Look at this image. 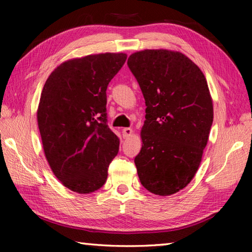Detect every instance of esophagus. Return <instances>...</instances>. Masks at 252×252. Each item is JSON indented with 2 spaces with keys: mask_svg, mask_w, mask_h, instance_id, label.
Wrapping results in <instances>:
<instances>
[{
  "mask_svg": "<svg viewBox=\"0 0 252 252\" xmlns=\"http://www.w3.org/2000/svg\"><path fill=\"white\" fill-rule=\"evenodd\" d=\"M132 133H133V130H132L131 127H125V129L122 130V135L125 139H129Z\"/></svg>",
  "mask_w": 252,
  "mask_h": 252,
  "instance_id": "34e87169",
  "label": "esophagus"
}]
</instances>
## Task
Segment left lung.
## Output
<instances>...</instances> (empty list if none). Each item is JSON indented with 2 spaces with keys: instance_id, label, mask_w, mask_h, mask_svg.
Listing matches in <instances>:
<instances>
[{
  "instance_id": "obj_1",
  "label": "left lung",
  "mask_w": 252,
  "mask_h": 252,
  "mask_svg": "<svg viewBox=\"0 0 252 252\" xmlns=\"http://www.w3.org/2000/svg\"><path fill=\"white\" fill-rule=\"evenodd\" d=\"M127 65L147 105L134 159L140 182L153 194H174L197 173L210 134L213 104L206 76L187 55L164 49L132 53Z\"/></svg>"
}]
</instances>
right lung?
Segmentation results:
<instances>
[{
	"mask_svg": "<svg viewBox=\"0 0 252 252\" xmlns=\"http://www.w3.org/2000/svg\"><path fill=\"white\" fill-rule=\"evenodd\" d=\"M126 53L75 58L55 67L37 106L46 160L63 186L80 194L99 190L120 140L106 123V88Z\"/></svg>",
	"mask_w": 252,
	"mask_h": 252,
	"instance_id": "right-lung-1",
	"label": "right lung"
}]
</instances>
